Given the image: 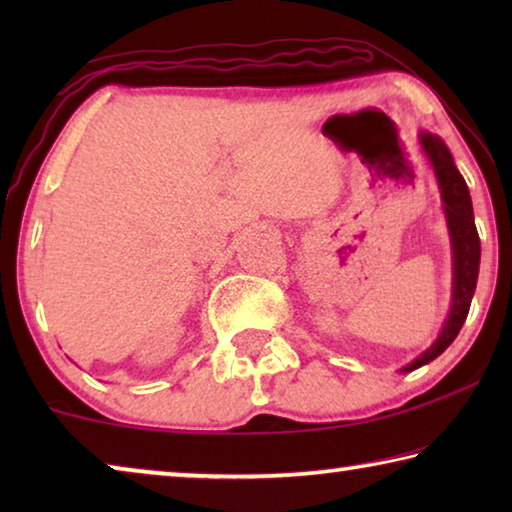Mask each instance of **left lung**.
<instances>
[{
	"label": "left lung",
	"instance_id": "left-lung-1",
	"mask_svg": "<svg viewBox=\"0 0 512 512\" xmlns=\"http://www.w3.org/2000/svg\"><path fill=\"white\" fill-rule=\"evenodd\" d=\"M420 146L427 155L433 173H436L440 198H443V210L447 216L449 239H452V257H454V284H452V307L443 325V332L433 341L429 350H424L418 359L404 366L402 372H411L424 363L440 357L461 332V327L467 318V311L472 305V296L476 289V277H479V262H481V241L479 232L474 225L472 198L467 189L461 171L456 169L452 153L440 140L438 135L420 133Z\"/></svg>",
	"mask_w": 512,
	"mask_h": 512
}]
</instances>
